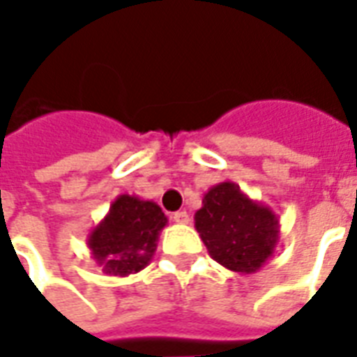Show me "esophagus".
I'll return each mask as SVG.
<instances>
[{
    "instance_id": "obj_1",
    "label": "esophagus",
    "mask_w": 357,
    "mask_h": 357,
    "mask_svg": "<svg viewBox=\"0 0 357 357\" xmlns=\"http://www.w3.org/2000/svg\"><path fill=\"white\" fill-rule=\"evenodd\" d=\"M172 219H174L176 223H181V225H187V223L191 221V218H189V213L187 212H176L172 215Z\"/></svg>"
}]
</instances>
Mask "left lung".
<instances>
[{"mask_svg": "<svg viewBox=\"0 0 357 357\" xmlns=\"http://www.w3.org/2000/svg\"><path fill=\"white\" fill-rule=\"evenodd\" d=\"M195 229L210 257L240 274L257 273L273 257L280 240L278 215L232 181L208 189L202 208L195 213Z\"/></svg>", "mask_w": 357, "mask_h": 357, "instance_id": "1", "label": "left lung"}]
</instances>
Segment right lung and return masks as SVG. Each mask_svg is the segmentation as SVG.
<instances>
[{"label": "right lung", "mask_w": 357, "mask_h": 357, "mask_svg": "<svg viewBox=\"0 0 357 357\" xmlns=\"http://www.w3.org/2000/svg\"><path fill=\"white\" fill-rule=\"evenodd\" d=\"M166 223L168 218L153 200L119 195L105 218L91 231L86 245L102 273L128 276L151 263Z\"/></svg>", "instance_id": "right-lung-1"}]
</instances>
